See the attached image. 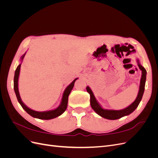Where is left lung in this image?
<instances>
[{"mask_svg":"<svg viewBox=\"0 0 158 158\" xmlns=\"http://www.w3.org/2000/svg\"><path fill=\"white\" fill-rule=\"evenodd\" d=\"M136 62H137L138 66L139 67L140 70L142 71L139 90H138V93L136 99L130 105V106H128L126 108H124L120 110L104 109L98 102L96 98H95L92 90L91 89V88L88 86V85L86 87L87 92L90 95L91 107H92L94 111L98 114H99V116H101L102 117L106 119H109V120H116V119H118L121 117L127 116L128 114H131L137 108L138 105H139L140 101L142 100L143 94H144V92L147 73L144 66H142V64H140V60L137 59Z\"/></svg>","mask_w":158,"mask_h":158,"instance_id":"obj_1","label":"left lung"}]
</instances>
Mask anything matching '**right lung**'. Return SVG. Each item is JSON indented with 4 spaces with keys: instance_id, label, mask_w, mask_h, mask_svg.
Segmentation results:
<instances>
[{
    "instance_id": "right-lung-1",
    "label": "right lung",
    "mask_w": 158,
    "mask_h": 158,
    "mask_svg": "<svg viewBox=\"0 0 158 158\" xmlns=\"http://www.w3.org/2000/svg\"><path fill=\"white\" fill-rule=\"evenodd\" d=\"M26 52L21 56L20 58L21 63L17 66L16 70L15 71V74H14V92H15L16 98L19 103L21 105L22 108L24 109L25 111L30 114V115L36 118L43 119V120H50V119L54 118L61 115V114L66 111V107H67V106H68L69 95L71 92L72 89H73V88H74L76 80L78 79V78H76V79H74L73 82H72L68 86L65 88L63 94V96H62L60 103L56 108L49 110V111H35V110H33L28 107L26 105H25V103L22 102L20 93H19V89H18V80H19V76H20V67H21V64L23 61V59L26 55Z\"/></svg>"
}]
</instances>
